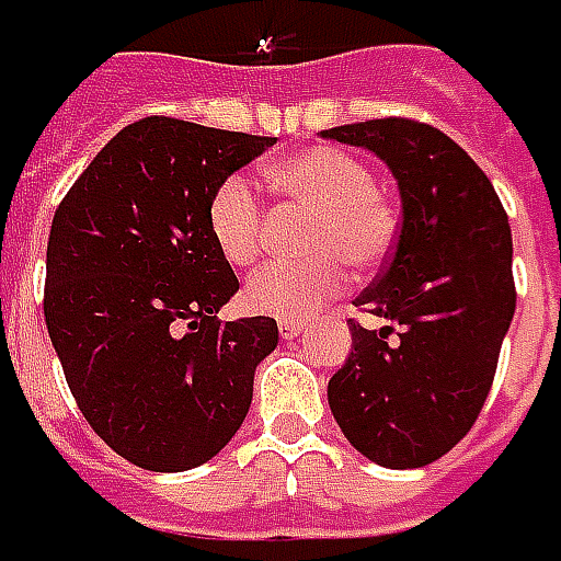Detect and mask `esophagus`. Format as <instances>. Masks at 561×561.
Listing matches in <instances>:
<instances>
[{"label":"esophagus","mask_w":561,"mask_h":561,"mask_svg":"<svg viewBox=\"0 0 561 561\" xmlns=\"http://www.w3.org/2000/svg\"><path fill=\"white\" fill-rule=\"evenodd\" d=\"M279 333H282V339H294V335L302 333V323L300 321H279Z\"/></svg>","instance_id":"34e87169"}]
</instances>
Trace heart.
<instances>
[{
	"label": "heart",
	"mask_w": 561,
	"mask_h": 561,
	"mask_svg": "<svg viewBox=\"0 0 561 561\" xmlns=\"http://www.w3.org/2000/svg\"><path fill=\"white\" fill-rule=\"evenodd\" d=\"M270 184L294 205L314 210L306 261H276L252 273L243 302L279 321H306L347 288L351 270L368 273L396 249L401 210L356 153L312 145L267 169ZM207 234L219 255L247 267L264 252V202L243 175L222 178L207 198Z\"/></svg>",
	"instance_id": "heart-1"
}]
</instances>
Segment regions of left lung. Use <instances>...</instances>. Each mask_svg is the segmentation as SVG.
I'll return each mask as SVG.
<instances>
[{
	"mask_svg": "<svg viewBox=\"0 0 561 561\" xmlns=\"http://www.w3.org/2000/svg\"><path fill=\"white\" fill-rule=\"evenodd\" d=\"M375 151L401 190L396 249L347 321L354 351L327 398L356 451L389 470L443 458L476 425L514 318L512 228L472 157L425 122L375 118L323 130Z\"/></svg>",
	"mask_w": 561,
	"mask_h": 561,
	"instance_id": "obj_1",
	"label": "left lung"
}]
</instances>
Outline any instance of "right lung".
I'll return each instance as SVG.
<instances>
[{
    "mask_svg": "<svg viewBox=\"0 0 561 561\" xmlns=\"http://www.w3.org/2000/svg\"><path fill=\"white\" fill-rule=\"evenodd\" d=\"M276 139L151 115L127 124L56 207L44 318L77 408L136 467L193 470L238 434L273 318L219 321L240 288L207 198Z\"/></svg>",
    "mask_w": 561,
    "mask_h": 561,
    "instance_id": "1",
    "label": "right lung"
}]
</instances>
